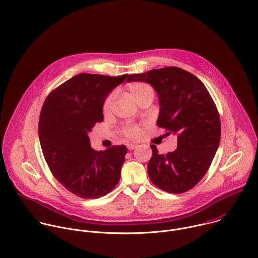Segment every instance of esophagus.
Listing matches in <instances>:
<instances>
[{
  "label": "esophagus",
  "mask_w": 258,
  "mask_h": 258,
  "mask_svg": "<svg viewBox=\"0 0 258 258\" xmlns=\"http://www.w3.org/2000/svg\"><path fill=\"white\" fill-rule=\"evenodd\" d=\"M127 147H128L129 150H133V149H135L137 147V145L136 144H128Z\"/></svg>",
  "instance_id": "1"
}]
</instances>
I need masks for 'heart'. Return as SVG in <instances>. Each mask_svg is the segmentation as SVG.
<instances>
[{"instance_id":"heart-1","label":"heart","mask_w":258,"mask_h":258,"mask_svg":"<svg viewBox=\"0 0 258 258\" xmlns=\"http://www.w3.org/2000/svg\"><path fill=\"white\" fill-rule=\"evenodd\" d=\"M128 91L131 95V97L137 102L139 103L140 101H142L145 98L148 97H152L154 98V90L153 88L146 84V83H142V82H137V83H133L130 84L128 86ZM116 99V93L112 92L111 94H109L107 96V98L105 99L104 103H103V113L105 115H108L111 113L112 109H113V105ZM122 134L129 138V139H137L139 138L140 134H141V130L139 128V126L137 125H125L122 128Z\"/></svg>"}]
</instances>
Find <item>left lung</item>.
Listing matches in <instances>:
<instances>
[{
	"mask_svg": "<svg viewBox=\"0 0 258 258\" xmlns=\"http://www.w3.org/2000/svg\"><path fill=\"white\" fill-rule=\"evenodd\" d=\"M127 82H145L155 89L157 126L177 137V148L166 154L150 145L151 181L171 194L189 190L207 173L220 143V116L210 93L196 76L176 67L133 74Z\"/></svg>",
	"mask_w": 258,
	"mask_h": 258,
	"instance_id": "8db88e82",
	"label": "left lung"
}]
</instances>
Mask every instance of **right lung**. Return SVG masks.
<instances>
[{
    "instance_id": "1",
    "label": "right lung",
    "mask_w": 258,
    "mask_h": 258,
    "mask_svg": "<svg viewBox=\"0 0 258 258\" xmlns=\"http://www.w3.org/2000/svg\"><path fill=\"white\" fill-rule=\"evenodd\" d=\"M127 76L77 75L50 92L42 106L38 133L45 161L53 176L80 198L99 199L119 182L127 147L97 151L88 134L103 122L106 97Z\"/></svg>"
}]
</instances>
